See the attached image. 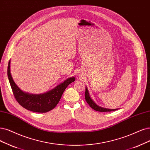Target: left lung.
<instances>
[{
    "label": "left lung",
    "mask_w": 150,
    "mask_h": 150,
    "mask_svg": "<svg viewBox=\"0 0 150 150\" xmlns=\"http://www.w3.org/2000/svg\"><path fill=\"white\" fill-rule=\"evenodd\" d=\"M85 100L87 102V103L89 104V106L93 109L94 110H96V111H99V112H110V111H114V110H117L119 109H107V108H102L101 106H99L98 105H97L95 102L94 101L93 99L91 98L90 94H89V91H88V90L87 87L86 86V90H85Z\"/></svg>",
    "instance_id": "8db88e82"
}]
</instances>
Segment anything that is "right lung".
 Wrapping results in <instances>:
<instances>
[{"instance_id":"1","label":"right lung","mask_w":150,"mask_h":150,"mask_svg":"<svg viewBox=\"0 0 150 150\" xmlns=\"http://www.w3.org/2000/svg\"><path fill=\"white\" fill-rule=\"evenodd\" d=\"M7 75L15 98L21 106L31 111L42 113L47 112L56 106L65 88L75 80V77H70L50 91L37 95L24 92L16 85L10 73V60Z\"/></svg>"}]
</instances>
